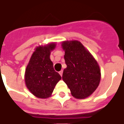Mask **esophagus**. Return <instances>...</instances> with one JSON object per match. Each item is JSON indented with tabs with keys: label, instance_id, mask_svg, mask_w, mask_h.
I'll use <instances>...</instances> for the list:
<instances>
[{
	"label": "esophagus",
	"instance_id": "esophagus-1",
	"mask_svg": "<svg viewBox=\"0 0 124 124\" xmlns=\"http://www.w3.org/2000/svg\"><path fill=\"white\" fill-rule=\"evenodd\" d=\"M59 74H60V75L62 77V74H63V71H62H62H60L59 72Z\"/></svg>",
	"mask_w": 124,
	"mask_h": 124
}]
</instances>
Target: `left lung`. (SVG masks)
Segmentation results:
<instances>
[{"mask_svg":"<svg viewBox=\"0 0 124 124\" xmlns=\"http://www.w3.org/2000/svg\"><path fill=\"white\" fill-rule=\"evenodd\" d=\"M65 51L64 59L67 68L62 79L78 99L88 97L98 87L101 78L100 70L96 60L78 40L62 43Z\"/></svg>","mask_w":124,"mask_h":124,"instance_id":"1","label":"left lung"}]
</instances>
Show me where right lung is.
Here are the masks:
<instances>
[{"mask_svg": "<svg viewBox=\"0 0 124 124\" xmlns=\"http://www.w3.org/2000/svg\"><path fill=\"white\" fill-rule=\"evenodd\" d=\"M56 44L39 46L35 49L25 72V83L30 92L40 98L51 96L58 82L62 78L54 71L50 60L51 51Z\"/></svg>", "mask_w": 124, "mask_h": 124, "instance_id": "right-lung-1", "label": "right lung"}]
</instances>
